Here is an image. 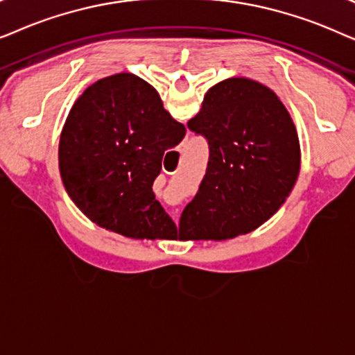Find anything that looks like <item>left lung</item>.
Segmentation results:
<instances>
[{
	"label": "left lung",
	"mask_w": 355,
	"mask_h": 355,
	"mask_svg": "<svg viewBox=\"0 0 355 355\" xmlns=\"http://www.w3.org/2000/svg\"><path fill=\"white\" fill-rule=\"evenodd\" d=\"M187 128L205 137L210 157L179 220V239H231L278 211L297 181L300 147L273 90L244 77L223 80Z\"/></svg>",
	"instance_id": "obj_1"
}]
</instances>
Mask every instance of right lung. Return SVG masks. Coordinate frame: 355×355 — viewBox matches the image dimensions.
I'll return each instance as SVG.
<instances>
[{
	"mask_svg": "<svg viewBox=\"0 0 355 355\" xmlns=\"http://www.w3.org/2000/svg\"><path fill=\"white\" fill-rule=\"evenodd\" d=\"M184 135L148 82L128 72L105 77L77 98L62 128V184L101 227L132 239H176L152 186L164 152Z\"/></svg>",
	"mask_w": 355,
	"mask_h": 355,
	"instance_id": "right-lung-1",
	"label": "right lung"
}]
</instances>
